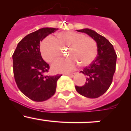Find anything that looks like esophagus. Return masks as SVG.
<instances>
[{"label":"esophagus","instance_id":"1","mask_svg":"<svg viewBox=\"0 0 131 131\" xmlns=\"http://www.w3.org/2000/svg\"><path fill=\"white\" fill-rule=\"evenodd\" d=\"M67 75H68L69 77H75V73H68V74H67Z\"/></svg>","mask_w":131,"mask_h":131}]
</instances>
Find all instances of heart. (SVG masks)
Listing matches in <instances>:
<instances>
[{"mask_svg": "<svg viewBox=\"0 0 131 131\" xmlns=\"http://www.w3.org/2000/svg\"><path fill=\"white\" fill-rule=\"evenodd\" d=\"M67 48L68 58L56 61L52 69L58 72H68L75 69L78 63L86 67L94 61L97 54V44L91 37L75 31L60 32L54 40L47 37L41 42L40 49L42 58L46 61H54L60 57L61 49Z\"/></svg>", "mask_w": 131, "mask_h": 131, "instance_id": "obj_1", "label": "heart"}]
</instances>
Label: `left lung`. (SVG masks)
I'll return each mask as SVG.
<instances>
[{
    "label": "left lung",
    "instance_id": "8db88e82",
    "mask_svg": "<svg viewBox=\"0 0 131 131\" xmlns=\"http://www.w3.org/2000/svg\"><path fill=\"white\" fill-rule=\"evenodd\" d=\"M77 31L88 34L96 41L97 56L89 67L80 71L86 76L85 85H75V89L85 97L97 98L105 93L112 84L117 56L112 43L103 36L89 28Z\"/></svg>",
    "mask_w": 131,
    "mask_h": 131
}]
</instances>
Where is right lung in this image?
Here are the masks:
<instances>
[{"label": "right lung", "instance_id": "add662e5", "mask_svg": "<svg viewBox=\"0 0 131 131\" xmlns=\"http://www.w3.org/2000/svg\"><path fill=\"white\" fill-rule=\"evenodd\" d=\"M58 28H43L25 36L13 54V73L17 86L33 101H43L54 94L56 84L62 75H46L49 65L42 59L40 42Z\"/></svg>", "mask_w": 131, "mask_h": 131}]
</instances>
